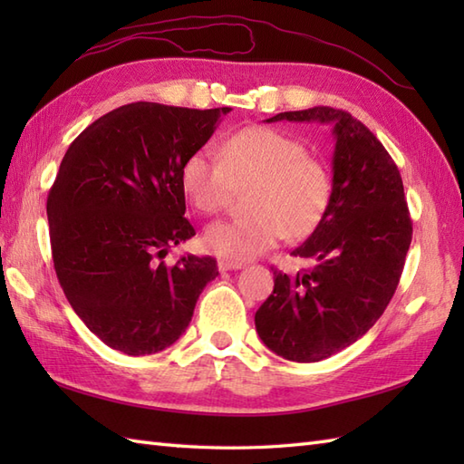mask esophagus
<instances>
[{"instance_id": "34e87169", "label": "esophagus", "mask_w": 464, "mask_h": 464, "mask_svg": "<svg viewBox=\"0 0 464 464\" xmlns=\"http://www.w3.org/2000/svg\"><path fill=\"white\" fill-rule=\"evenodd\" d=\"M217 267H219V271H221V273H225V271H239V269H243V263L219 261V265H217Z\"/></svg>"}]
</instances>
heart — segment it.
<instances>
[{
  "instance_id": "heart-1",
  "label": "heart",
  "mask_w": 464,
  "mask_h": 464,
  "mask_svg": "<svg viewBox=\"0 0 464 464\" xmlns=\"http://www.w3.org/2000/svg\"><path fill=\"white\" fill-rule=\"evenodd\" d=\"M181 185L195 209L217 213L235 191L249 215L207 227L205 249L223 259L247 261L275 247L285 235L303 239L329 209L331 173L295 137L271 127H247L221 143L219 160L195 151L181 167Z\"/></svg>"
}]
</instances>
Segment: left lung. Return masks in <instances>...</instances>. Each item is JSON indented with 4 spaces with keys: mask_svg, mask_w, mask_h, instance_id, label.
<instances>
[{
    "mask_svg": "<svg viewBox=\"0 0 464 464\" xmlns=\"http://www.w3.org/2000/svg\"><path fill=\"white\" fill-rule=\"evenodd\" d=\"M331 123L333 193L309 239L291 255L314 259L309 271L275 269V287L255 313L261 341L279 357L317 362L361 339L397 291L412 221L395 161L349 111L319 105L273 121Z\"/></svg>",
    "mask_w": 464,
    "mask_h": 464,
    "instance_id": "left-lung-1",
    "label": "left lung"
}]
</instances>
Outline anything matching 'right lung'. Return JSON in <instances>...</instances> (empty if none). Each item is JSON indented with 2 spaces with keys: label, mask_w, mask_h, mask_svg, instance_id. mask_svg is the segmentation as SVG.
Listing matches in <instances>:
<instances>
[{
  "label": "right lung",
  "mask_w": 464,
  "mask_h": 464,
  "mask_svg": "<svg viewBox=\"0 0 464 464\" xmlns=\"http://www.w3.org/2000/svg\"><path fill=\"white\" fill-rule=\"evenodd\" d=\"M229 107L189 110L137 102L75 137L47 195L59 285L87 329L125 354H153L185 333L213 257L163 259L195 235L181 167Z\"/></svg>",
  "instance_id": "add662e5"
}]
</instances>
